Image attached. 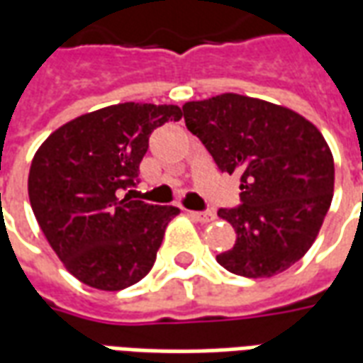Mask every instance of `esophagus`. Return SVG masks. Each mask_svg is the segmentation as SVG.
Returning <instances> with one entry per match:
<instances>
[{"mask_svg":"<svg viewBox=\"0 0 363 363\" xmlns=\"http://www.w3.org/2000/svg\"><path fill=\"white\" fill-rule=\"evenodd\" d=\"M196 221H202V223H208V221L216 220V213L212 210H204V212H189Z\"/></svg>","mask_w":363,"mask_h":363,"instance_id":"34e87169","label":"esophagus"}]
</instances>
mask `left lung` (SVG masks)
Listing matches in <instances>:
<instances>
[{"label":"left lung","mask_w":363,"mask_h":363,"mask_svg":"<svg viewBox=\"0 0 363 363\" xmlns=\"http://www.w3.org/2000/svg\"><path fill=\"white\" fill-rule=\"evenodd\" d=\"M182 114L221 173L241 177V204L218 210L237 233L218 262L245 278L288 270L311 249L333 202L325 138L297 112L235 93L186 103Z\"/></svg>","instance_id":"1"}]
</instances>
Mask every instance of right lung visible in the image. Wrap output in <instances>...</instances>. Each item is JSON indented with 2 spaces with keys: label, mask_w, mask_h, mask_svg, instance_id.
Masks as SVG:
<instances>
[{
  "label": "right lung",
  "mask_w": 363,
  "mask_h": 363,
  "mask_svg": "<svg viewBox=\"0 0 363 363\" xmlns=\"http://www.w3.org/2000/svg\"><path fill=\"white\" fill-rule=\"evenodd\" d=\"M182 118L174 104H112L67 122L36 151L33 212L64 267L91 288L118 291L150 272L174 206L132 200L150 135Z\"/></svg>",
  "instance_id": "1"
}]
</instances>
